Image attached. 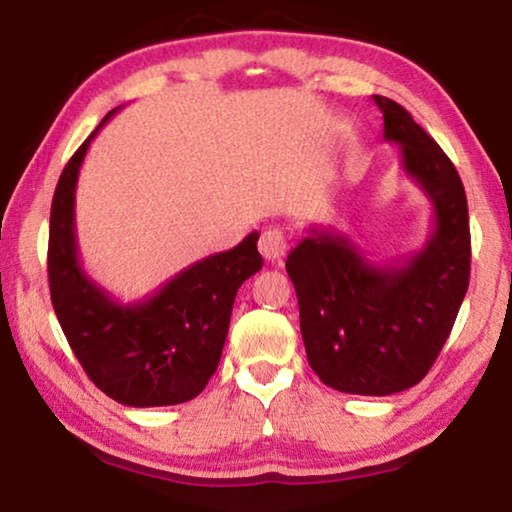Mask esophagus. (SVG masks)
<instances>
[{"mask_svg":"<svg viewBox=\"0 0 512 512\" xmlns=\"http://www.w3.org/2000/svg\"><path fill=\"white\" fill-rule=\"evenodd\" d=\"M260 252L267 262L281 264L283 257L288 255V238L283 236V231L267 229L260 238Z\"/></svg>","mask_w":512,"mask_h":512,"instance_id":"34e87169","label":"esophagus"}]
</instances>
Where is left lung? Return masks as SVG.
<instances>
[{
	"label": "left lung",
	"mask_w": 512,
	"mask_h": 512,
	"mask_svg": "<svg viewBox=\"0 0 512 512\" xmlns=\"http://www.w3.org/2000/svg\"><path fill=\"white\" fill-rule=\"evenodd\" d=\"M384 140L433 206L424 248L372 264L349 236L309 227L285 269L295 285L311 370L325 386L391 395L426 377L461 309L470 278L468 203L461 177L403 105L374 95Z\"/></svg>",
	"instance_id": "1"
}]
</instances>
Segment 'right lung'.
<instances>
[{"mask_svg":"<svg viewBox=\"0 0 512 512\" xmlns=\"http://www.w3.org/2000/svg\"><path fill=\"white\" fill-rule=\"evenodd\" d=\"M88 135L60 175L51 203V302L74 356L102 393L131 407L187 403L206 388L220 363L236 292L262 269L252 231L236 248L215 252L170 278L140 302H117L79 262L74 192Z\"/></svg>","mask_w":512,"mask_h":512,"instance_id":"add662e5","label":"right lung"}]
</instances>
